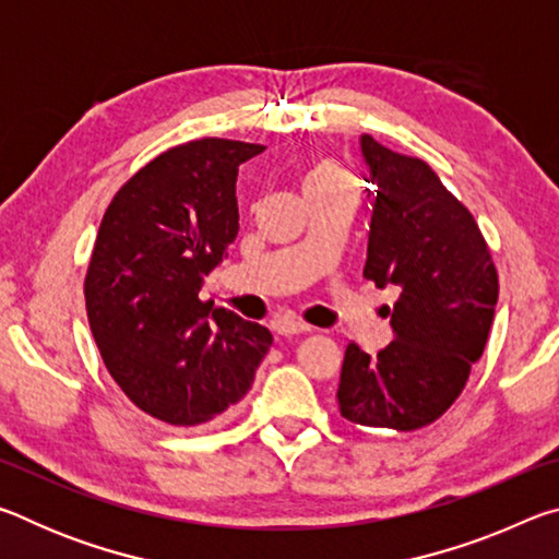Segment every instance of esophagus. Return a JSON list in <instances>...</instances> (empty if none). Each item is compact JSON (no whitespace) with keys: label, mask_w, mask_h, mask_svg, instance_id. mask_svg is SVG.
Here are the masks:
<instances>
[{"label":"esophagus","mask_w":559,"mask_h":559,"mask_svg":"<svg viewBox=\"0 0 559 559\" xmlns=\"http://www.w3.org/2000/svg\"><path fill=\"white\" fill-rule=\"evenodd\" d=\"M276 333L286 335V337L306 335V333H310V325L300 323V320H293V318H281V320H276Z\"/></svg>","instance_id":"obj_1"}]
</instances>
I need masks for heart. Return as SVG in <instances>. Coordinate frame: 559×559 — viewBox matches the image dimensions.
Here are the masks:
<instances>
[{
    "label": "heart",
    "instance_id": "heart-1",
    "mask_svg": "<svg viewBox=\"0 0 559 559\" xmlns=\"http://www.w3.org/2000/svg\"><path fill=\"white\" fill-rule=\"evenodd\" d=\"M337 185H349V175L345 167H340L335 159L320 157L308 167L306 177H302V192H313V189H328Z\"/></svg>",
    "mask_w": 559,
    "mask_h": 559
}]
</instances>
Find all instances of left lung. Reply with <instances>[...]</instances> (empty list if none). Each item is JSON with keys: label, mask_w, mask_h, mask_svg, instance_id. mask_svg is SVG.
I'll list each match as a JSON object with an SVG mask.
<instances>
[{"label": "left lung", "mask_w": 559, "mask_h": 559, "mask_svg": "<svg viewBox=\"0 0 559 559\" xmlns=\"http://www.w3.org/2000/svg\"><path fill=\"white\" fill-rule=\"evenodd\" d=\"M372 182L365 278L400 290L394 340L374 357L349 343L340 414L359 427L414 431L459 400L484 355L498 273L473 214L419 157L359 138Z\"/></svg>", "instance_id": "8db88e82"}]
</instances>
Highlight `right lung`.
<instances>
[{
  "mask_svg": "<svg viewBox=\"0 0 559 559\" xmlns=\"http://www.w3.org/2000/svg\"><path fill=\"white\" fill-rule=\"evenodd\" d=\"M263 150L222 138L177 145L103 214L83 288L91 333L128 400L173 427L243 400L273 343L269 328L200 298L239 234V165Z\"/></svg>",
  "mask_w": 559,
  "mask_h": 559,
  "instance_id": "1",
  "label": "right lung"
}]
</instances>
